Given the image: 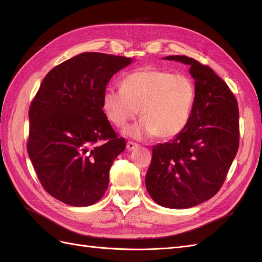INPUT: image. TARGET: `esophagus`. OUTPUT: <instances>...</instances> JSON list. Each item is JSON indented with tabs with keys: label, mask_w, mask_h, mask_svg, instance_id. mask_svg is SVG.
Wrapping results in <instances>:
<instances>
[{
	"label": "esophagus",
	"mask_w": 262,
	"mask_h": 262,
	"mask_svg": "<svg viewBox=\"0 0 262 262\" xmlns=\"http://www.w3.org/2000/svg\"><path fill=\"white\" fill-rule=\"evenodd\" d=\"M137 147H138L137 144L136 143H133V142H128L127 145H126L127 151H134V149L137 148Z\"/></svg>",
	"instance_id": "34e87169"
}]
</instances>
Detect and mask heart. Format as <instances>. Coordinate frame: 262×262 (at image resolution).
<instances>
[{
    "mask_svg": "<svg viewBox=\"0 0 262 262\" xmlns=\"http://www.w3.org/2000/svg\"><path fill=\"white\" fill-rule=\"evenodd\" d=\"M194 99L196 85L189 76L142 69L126 75L121 89H105L102 110L111 124L124 127L140 108L142 118L128 126L125 135L136 140L155 135L171 138L187 126Z\"/></svg>",
    "mask_w": 262,
    "mask_h": 262,
    "instance_id": "b5f03b06",
    "label": "heart"
}]
</instances>
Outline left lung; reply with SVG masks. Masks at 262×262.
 <instances>
[{"mask_svg": "<svg viewBox=\"0 0 262 262\" xmlns=\"http://www.w3.org/2000/svg\"><path fill=\"white\" fill-rule=\"evenodd\" d=\"M189 65L196 99L187 126L169 143L153 146L145 186L166 208H190L220 190L238 148V108L215 72L187 56H166Z\"/></svg>", "mask_w": 262, "mask_h": 262, "instance_id": "obj_1", "label": "left lung"}]
</instances>
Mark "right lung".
Instances as JSON below:
<instances>
[{"label": "right lung", "instance_id": "right-lung-1", "mask_svg": "<svg viewBox=\"0 0 262 262\" xmlns=\"http://www.w3.org/2000/svg\"><path fill=\"white\" fill-rule=\"evenodd\" d=\"M132 63L124 56L82 53L42 80L29 109L28 154L54 198L84 207L103 197L126 142L103 113L102 94L114 74Z\"/></svg>", "mask_w": 262, "mask_h": 262}]
</instances>
